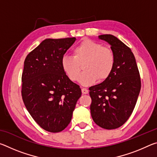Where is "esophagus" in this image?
Masks as SVG:
<instances>
[{"label": "esophagus", "mask_w": 157, "mask_h": 157, "mask_svg": "<svg viewBox=\"0 0 157 157\" xmlns=\"http://www.w3.org/2000/svg\"><path fill=\"white\" fill-rule=\"evenodd\" d=\"M82 92L83 94H87L89 93V90L86 88H82Z\"/></svg>", "instance_id": "1"}]
</instances>
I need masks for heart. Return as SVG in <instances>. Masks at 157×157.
Instances as JSON below:
<instances>
[{
	"label": "heart",
	"mask_w": 157,
	"mask_h": 157,
	"mask_svg": "<svg viewBox=\"0 0 157 157\" xmlns=\"http://www.w3.org/2000/svg\"><path fill=\"white\" fill-rule=\"evenodd\" d=\"M85 62V72L78 76L80 65ZM115 65L113 52L102 44L85 39L73 49V56H63L61 66L71 81H78L83 86L94 84L98 79L104 81L110 76Z\"/></svg>",
	"instance_id": "b5f03b06"
}]
</instances>
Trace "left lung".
Returning <instances> with one entry per match:
<instances>
[{
    "label": "left lung",
    "mask_w": 157,
    "mask_h": 157,
    "mask_svg": "<svg viewBox=\"0 0 157 157\" xmlns=\"http://www.w3.org/2000/svg\"><path fill=\"white\" fill-rule=\"evenodd\" d=\"M98 39L110 45L115 65L110 76L102 83L89 88L90 106L94 121L106 129H113L128 120L136 104L140 78L136 59L131 49L111 34Z\"/></svg>",
    "instance_id": "left-lung-1"
}]
</instances>
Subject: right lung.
I'll return each mask as SVG.
<instances>
[{"instance_id": "1", "label": "right lung", "mask_w": 157, "mask_h": 157, "mask_svg": "<svg viewBox=\"0 0 157 157\" xmlns=\"http://www.w3.org/2000/svg\"><path fill=\"white\" fill-rule=\"evenodd\" d=\"M76 38L46 39L26 57L22 74V98L36 123L56 133L70 123L79 86L63 72L61 60Z\"/></svg>"}]
</instances>
